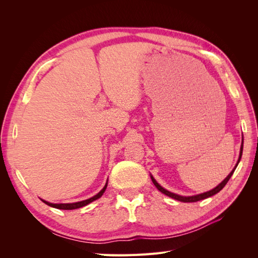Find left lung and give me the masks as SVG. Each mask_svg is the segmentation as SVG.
Here are the masks:
<instances>
[{
  "label": "left lung",
  "instance_id": "8db88e82",
  "mask_svg": "<svg viewBox=\"0 0 258 258\" xmlns=\"http://www.w3.org/2000/svg\"><path fill=\"white\" fill-rule=\"evenodd\" d=\"M242 151H243V139H242V144H241V150H240V156H239V159H238V162H237L236 167L233 168V170L228 174V176L226 177L220 185H217V186L215 187V188H213L212 190H210V191H207V192H204V194H200V195H196V196H191V197H183V196H179V195H176V194H173V192H171V191H168L167 189L163 188V187H161L157 182H156V179L151 175L152 181H153L154 185H155L156 187H157V189H158L159 191H161L162 194L167 195L168 197H171V198H173V199H175V200L182 201V202H196V201H199V200H204V199H206V198H209V197H211V196H213V195L217 194L218 191H221V190L224 188V186H225L226 184H227V182L229 181V178L231 177V175L233 174V172H235V170H236V168H237V166H238V163H239V161H240V159H241Z\"/></svg>",
  "mask_w": 258,
  "mask_h": 258
}]
</instances>
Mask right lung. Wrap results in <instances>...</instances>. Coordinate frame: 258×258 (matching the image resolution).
Instances as JSON below:
<instances>
[{"instance_id": "add662e5", "label": "right lung", "mask_w": 258, "mask_h": 258, "mask_svg": "<svg viewBox=\"0 0 258 258\" xmlns=\"http://www.w3.org/2000/svg\"><path fill=\"white\" fill-rule=\"evenodd\" d=\"M106 186H107V183L105 184V186L103 187V189L101 190L99 194H97L96 196H93L87 200H83V201H80V202H74V204H50V202H47L43 200L44 204H46L49 207H52V208H56V209H61V210H74V209H79V208H82V207H85L87 206L88 204H90V202L95 201L97 199H99L101 196H102L103 192L105 191L106 189Z\"/></svg>"}]
</instances>
